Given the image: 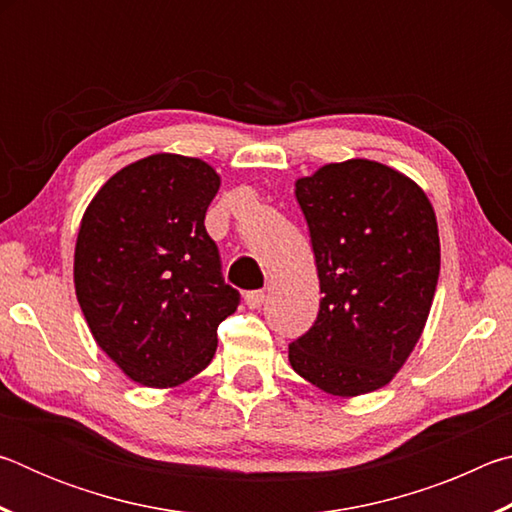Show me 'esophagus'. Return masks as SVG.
I'll list each match as a JSON object with an SVG mask.
<instances>
[{
	"instance_id": "esophagus-1",
	"label": "esophagus",
	"mask_w": 512,
	"mask_h": 512,
	"mask_svg": "<svg viewBox=\"0 0 512 512\" xmlns=\"http://www.w3.org/2000/svg\"><path fill=\"white\" fill-rule=\"evenodd\" d=\"M264 291H248L244 296V302L248 305V309H259L264 305Z\"/></svg>"
}]
</instances>
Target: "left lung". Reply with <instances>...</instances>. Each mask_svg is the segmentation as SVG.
I'll list each match as a JSON object with an SVG mask.
<instances>
[{
    "mask_svg": "<svg viewBox=\"0 0 512 512\" xmlns=\"http://www.w3.org/2000/svg\"><path fill=\"white\" fill-rule=\"evenodd\" d=\"M320 282L314 327L289 345L300 377L334 397L391 384L427 325L440 273L438 221L424 189L368 158L296 180Z\"/></svg>",
    "mask_w": 512,
    "mask_h": 512,
    "instance_id": "8db88e82",
    "label": "left lung"
}]
</instances>
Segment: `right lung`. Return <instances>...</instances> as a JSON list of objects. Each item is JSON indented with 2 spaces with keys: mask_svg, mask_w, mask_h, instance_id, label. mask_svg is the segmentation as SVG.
<instances>
[{
  "mask_svg": "<svg viewBox=\"0 0 512 512\" xmlns=\"http://www.w3.org/2000/svg\"><path fill=\"white\" fill-rule=\"evenodd\" d=\"M221 176L201 158L153 153L85 207L74 291L90 332L128 379L176 388L207 368L239 293L223 282L205 212Z\"/></svg>",
  "mask_w": 512,
  "mask_h": 512,
  "instance_id": "obj_1",
  "label": "right lung"
}]
</instances>
